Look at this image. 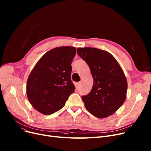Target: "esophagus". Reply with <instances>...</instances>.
I'll list each match as a JSON object with an SVG mask.
<instances>
[{
    "label": "esophagus",
    "instance_id": "34e87169",
    "mask_svg": "<svg viewBox=\"0 0 151 151\" xmlns=\"http://www.w3.org/2000/svg\"><path fill=\"white\" fill-rule=\"evenodd\" d=\"M81 82H79V83H76V89H79V88H80V86H81Z\"/></svg>",
    "mask_w": 151,
    "mask_h": 151
}]
</instances>
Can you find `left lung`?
<instances>
[{"label": "left lung", "instance_id": "1", "mask_svg": "<svg viewBox=\"0 0 151 151\" xmlns=\"http://www.w3.org/2000/svg\"><path fill=\"white\" fill-rule=\"evenodd\" d=\"M77 53L88 63L93 79L91 91L82 97L86 108L98 118L112 115L127 97V81L119 63L109 52L94 47H79Z\"/></svg>", "mask_w": 151, "mask_h": 151}]
</instances>
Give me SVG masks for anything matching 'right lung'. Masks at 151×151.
Here are the masks:
<instances>
[{
    "label": "right lung",
    "instance_id": "obj_1",
    "mask_svg": "<svg viewBox=\"0 0 151 151\" xmlns=\"http://www.w3.org/2000/svg\"><path fill=\"white\" fill-rule=\"evenodd\" d=\"M76 51L71 46L55 47L46 52L31 71L27 81V96L38 112L50 115L58 111L74 92L71 63Z\"/></svg>",
    "mask_w": 151,
    "mask_h": 151
}]
</instances>
